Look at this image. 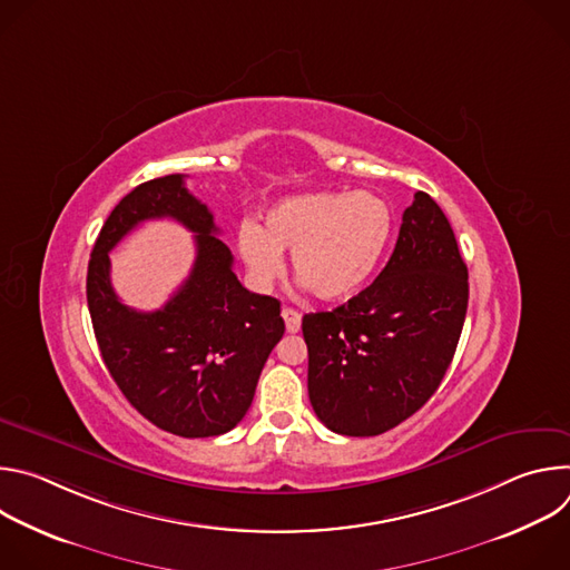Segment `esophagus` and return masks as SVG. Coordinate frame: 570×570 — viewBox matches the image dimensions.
<instances>
[{
  "instance_id": "esophagus-1",
  "label": "esophagus",
  "mask_w": 570,
  "mask_h": 570,
  "mask_svg": "<svg viewBox=\"0 0 570 570\" xmlns=\"http://www.w3.org/2000/svg\"><path fill=\"white\" fill-rule=\"evenodd\" d=\"M282 317L286 322V332L288 334H297L299 332V327H302V313L299 311H295L291 306H284L282 308Z\"/></svg>"
}]
</instances>
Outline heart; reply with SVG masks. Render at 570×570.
<instances>
[{
	"label": "heart",
	"instance_id": "heart-1",
	"mask_svg": "<svg viewBox=\"0 0 570 570\" xmlns=\"http://www.w3.org/2000/svg\"><path fill=\"white\" fill-rule=\"evenodd\" d=\"M394 232V212L376 194L313 191L277 200L264 227L243 223L236 246L262 288L284 275L293 253L295 277L320 299L356 295L379 268Z\"/></svg>",
	"mask_w": 570,
	"mask_h": 570
}]
</instances>
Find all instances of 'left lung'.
Returning a JSON list of instances; mask_svg holds the SVG:
<instances>
[{
	"label": "left lung",
	"mask_w": 570,
	"mask_h": 570,
	"mask_svg": "<svg viewBox=\"0 0 570 570\" xmlns=\"http://www.w3.org/2000/svg\"><path fill=\"white\" fill-rule=\"evenodd\" d=\"M466 277L449 218L417 191L379 277L347 304L302 320L317 420L338 435L372 438L415 415L453 361Z\"/></svg>",
	"instance_id": "1"
}]
</instances>
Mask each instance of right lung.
<instances>
[{"label":"right lung","mask_w":570,"mask_h":570,"mask_svg":"<svg viewBox=\"0 0 570 570\" xmlns=\"http://www.w3.org/2000/svg\"><path fill=\"white\" fill-rule=\"evenodd\" d=\"M150 217H174L194 230L197 262L165 307L135 312L109 284L107 253ZM216 234L185 176L155 178L119 200L88 266V306L110 376L137 413L180 438L223 435L246 417L264 363L284 336L279 299L240 286Z\"/></svg>","instance_id":"obj_1"}]
</instances>
